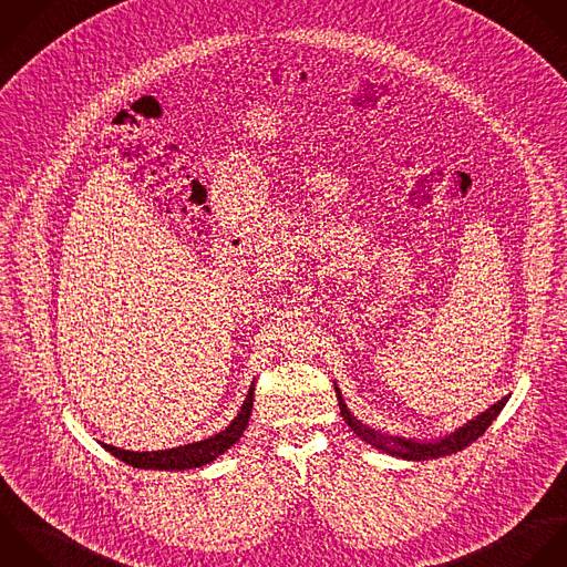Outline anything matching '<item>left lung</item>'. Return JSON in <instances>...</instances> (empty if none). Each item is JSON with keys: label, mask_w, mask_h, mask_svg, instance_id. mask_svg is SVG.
<instances>
[{"label": "left lung", "mask_w": 567, "mask_h": 567, "mask_svg": "<svg viewBox=\"0 0 567 567\" xmlns=\"http://www.w3.org/2000/svg\"><path fill=\"white\" fill-rule=\"evenodd\" d=\"M338 393V402H340V413L342 417L347 420V424L351 426V431L362 437L367 444L389 453V455H395V457H402V460H413V462H420V460H437V457H446V455H453L457 451H464L466 446H471L473 442H477L486 429L495 422V417L502 413V409L506 406L508 398L499 400L497 404H493L488 411H484L482 415H477L473 422H468L466 426H462L457 433L449 435L446 440H440V442H431V444H417V442H409V440H400V437H391V435H382L380 431L375 429H369L364 424H360L347 409V404L342 402V395L340 391L336 389Z\"/></svg>", "instance_id": "left-lung-1"}]
</instances>
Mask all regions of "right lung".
Listing matches in <instances>:
<instances>
[{
    "label": "right lung",
    "mask_w": 567,
    "mask_h": 567,
    "mask_svg": "<svg viewBox=\"0 0 567 567\" xmlns=\"http://www.w3.org/2000/svg\"><path fill=\"white\" fill-rule=\"evenodd\" d=\"M251 409H254V384H251L238 415L231 420V424L225 426V431L216 433L209 440L194 442V444L178 446V449H169V451H152V453H132V451H121V449H114V446H107V444H103V446L114 457H118L121 462H125L134 468H154V471L198 468V466H205V464L214 462L218 455H223L227 449H231L240 440V435L247 429Z\"/></svg>",
    "instance_id": "right-lung-1"
}]
</instances>
